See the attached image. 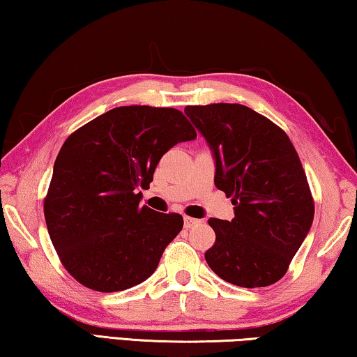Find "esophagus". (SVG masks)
<instances>
[{
	"mask_svg": "<svg viewBox=\"0 0 357 357\" xmlns=\"http://www.w3.org/2000/svg\"><path fill=\"white\" fill-rule=\"evenodd\" d=\"M183 222H185V228H193V227H196V225L201 223V220H197V218H193V217H188V215L183 217Z\"/></svg>",
	"mask_w": 357,
	"mask_h": 357,
	"instance_id": "1",
	"label": "esophagus"
}]
</instances>
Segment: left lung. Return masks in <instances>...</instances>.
Masks as SVG:
<instances>
[{
  "instance_id": "1",
  "label": "left lung",
  "mask_w": 357,
  "mask_h": 357,
  "mask_svg": "<svg viewBox=\"0 0 357 357\" xmlns=\"http://www.w3.org/2000/svg\"><path fill=\"white\" fill-rule=\"evenodd\" d=\"M215 158V186L233 197L231 222L209 218L215 243L206 261L239 287L278 282L314 218L306 174L284 130L239 103L185 107Z\"/></svg>"
}]
</instances>
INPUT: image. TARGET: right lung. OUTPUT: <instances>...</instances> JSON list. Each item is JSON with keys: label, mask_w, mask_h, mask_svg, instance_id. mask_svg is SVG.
Returning <instances> with one entry per match:
<instances>
[{"label": "right lung", "mask_w": 357, "mask_h": 357, "mask_svg": "<svg viewBox=\"0 0 357 357\" xmlns=\"http://www.w3.org/2000/svg\"><path fill=\"white\" fill-rule=\"evenodd\" d=\"M196 130L175 108L118 107L75 130L60 148L45 197L47 231L83 286L119 292L155 273L183 228L180 213L140 206L164 153Z\"/></svg>", "instance_id": "obj_1"}]
</instances>
